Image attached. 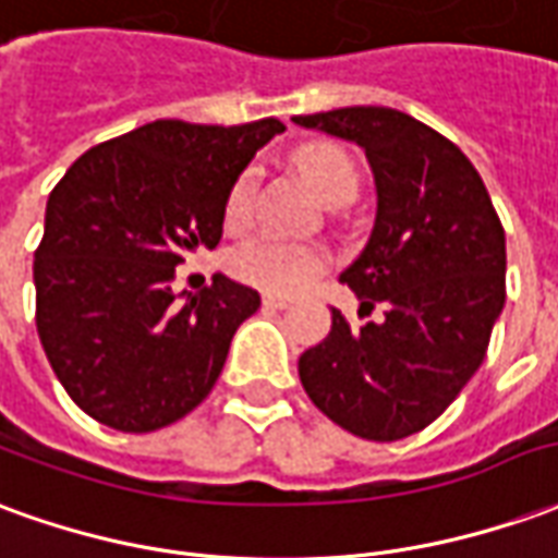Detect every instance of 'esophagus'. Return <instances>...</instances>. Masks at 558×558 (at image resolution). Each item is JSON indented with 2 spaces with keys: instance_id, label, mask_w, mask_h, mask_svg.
I'll return each instance as SVG.
<instances>
[{
  "instance_id": "1",
  "label": "esophagus",
  "mask_w": 558,
  "mask_h": 558,
  "mask_svg": "<svg viewBox=\"0 0 558 558\" xmlns=\"http://www.w3.org/2000/svg\"><path fill=\"white\" fill-rule=\"evenodd\" d=\"M263 305L280 311V307L290 305V295H280V292H266V295H263Z\"/></svg>"
}]
</instances>
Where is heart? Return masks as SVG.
Instances as JSON below:
<instances>
[{"label": "heart", "instance_id": "heart-1", "mask_svg": "<svg viewBox=\"0 0 558 558\" xmlns=\"http://www.w3.org/2000/svg\"><path fill=\"white\" fill-rule=\"evenodd\" d=\"M295 169L305 178V184L317 193L326 205H344L360 190V174L353 159L335 144H307L295 157ZM256 171L247 169L229 186L223 205V220L229 229H239L251 220ZM232 275L259 290L295 292L307 287L326 268V253L311 244H292L259 235L239 244L229 256Z\"/></svg>", "mask_w": 558, "mask_h": 558}]
</instances>
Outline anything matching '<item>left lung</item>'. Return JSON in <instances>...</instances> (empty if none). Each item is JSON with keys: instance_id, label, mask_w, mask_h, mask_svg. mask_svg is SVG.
<instances>
[{"instance_id": "1", "label": "left lung", "mask_w": 558, "mask_h": 558, "mask_svg": "<svg viewBox=\"0 0 558 558\" xmlns=\"http://www.w3.org/2000/svg\"><path fill=\"white\" fill-rule=\"evenodd\" d=\"M356 142L374 171L377 217L365 251L341 271L384 319L332 329L299 356L323 414L365 441H399L447 411L481 368L505 307V229L471 159L396 108L356 105L292 117Z\"/></svg>"}]
</instances>
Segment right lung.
Instances as JSON below:
<instances>
[{
	"mask_svg": "<svg viewBox=\"0 0 558 558\" xmlns=\"http://www.w3.org/2000/svg\"><path fill=\"white\" fill-rule=\"evenodd\" d=\"M287 126L154 120L96 144L53 186L35 251V326L77 408L157 432L198 408L259 292L226 275L171 290L174 266L223 235L229 186Z\"/></svg>",
	"mask_w": 558,
	"mask_h": 558,
	"instance_id": "1",
	"label": "right lung"
}]
</instances>
